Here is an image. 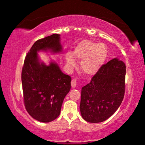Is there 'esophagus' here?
<instances>
[{
    "label": "esophagus",
    "mask_w": 145,
    "mask_h": 145,
    "mask_svg": "<svg viewBox=\"0 0 145 145\" xmlns=\"http://www.w3.org/2000/svg\"><path fill=\"white\" fill-rule=\"evenodd\" d=\"M76 85H77L76 80H75V79H72V82H71V85H72V88H75V87H76Z\"/></svg>",
    "instance_id": "1"
}]
</instances>
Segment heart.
Instances as JSON below:
<instances>
[{"label": "heart", "instance_id": "b5f03b06", "mask_svg": "<svg viewBox=\"0 0 145 145\" xmlns=\"http://www.w3.org/2000/svg\"><path fill=\"white\" fill-rule=\"evenodd\" d=\"M108 50L105 44L90 40H83L73 48L72 56L66 54L65 59L67 65L74 68L76 65L75 59L81 61L80 69L86 75H93L98 72L107 58Z\"/></svg>", "mask_w": 145, "mask_h": 145}]
</instances>
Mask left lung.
Wrapping results in <instances>:
<instances>
[{
  "label": "left lung",
  "instance_id": "left-lung-1",
  "mask_svg": "<svg viewBox=\"0 0 145 145\" xmlns=\"http://www.w3.org/2000/svg\"><path fill=\"white\" fill-rule=\"evenodd\" d=\"M125 72L124 62L115 58L104 64L82 87L79 108L85 121H104L117 110L124 97Z\"/></svg>",
  "mask_w": 145,
  "mask_h": 145
}]
</instances>
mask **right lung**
Listing matches in <instances>:
<instances>
[{"mask_svg": "<svg viewBox=\"0 0 145 145\" xmlns=\"http://www.w3.org/2000/svg\"><path fill=\"white\" fill-rule=\"evenodd\" d=\"M62 51L60 35L52 34L37 40L26 55L22 72L24 104L29 115L39 121L48 123L58 117L71 89V77L54 61L48 65L40 61L38 52Z\"/></svg>", "mask_w": 145, "mask_h": 145, "instance_id": "1", "label": "right lung"}]
</instances>
